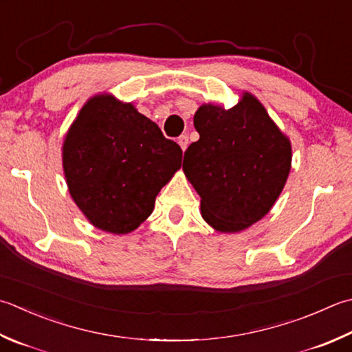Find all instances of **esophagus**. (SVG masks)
Listing matches in <instances>:
<instances>
[{
	"label": "esophagus",
	"mask_w": 352,
	"mask_h": 352,
	"mask_svg": "<svg viewBox=\"0 0 352 352\" xmlns=\"http://www.w3.org/2000/svg\"><path fill=\"white\" fill-rule=\"evenodd\" d=\"M178 144H180V148H182L183 151H186V148H188V144H189V137H188V134H182L180 137H178Z\"/></svg>",
	"instance_id": "obj_1"
}]
</instances>
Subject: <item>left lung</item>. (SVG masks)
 I'll return each instance as SVG.
<instances>
[{
	"label": "left lung",
	"instance_id": "left-lung-1",
	"mask_svg": "<svg viewBox=\"0 0 352 352\" xmlns=\"http://www.w3.org/2000/svg\"><path fill=\"white\" fill-rule=\"evenodd\" d=\"M194 126L199 140L186 149L183 170L201 197V215L218 232L244 230L284 189L290 142L249 93L230 109L199 107Z\"/></svg>",
	"mask_w": 352,
	"mask_h": 352
}]
</instances>
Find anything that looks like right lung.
<instances>
[{
	"label": "right lung",
	"mask_w": 352,
	"mask_h": 352,
	"mask_svg": "<svg viewBox=\"0 0 352 352\" xmlns=\"http://www.w3.org/2000/svg\"><path fill=\"white\" fill-rule=\"evenodd\" d=\"M182 148L131 103L96 96L80 109L62 157L68 189L93 226L111 233L137 229L155 197L182 166Z\"/></svg>",
	"instance_id": "obj_1"
}]
</instances>
